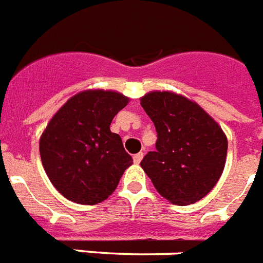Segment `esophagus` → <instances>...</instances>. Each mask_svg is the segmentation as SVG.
<instances>
[{
  "mask_svg": "<svg viewBox=\"0 0 263 263\" xmlns=\"http://www.w3.org/2000/svg\"><path fill=\"white\" fill-rule=\"evenodd\" d=\"M142 157H144V153L142 152L137 153V155H134L133 156V161L136 163V164H140V161L142 160Z\"/></svg>",
  "mask_w": 263,
  "mask_h": 263,
  "instance_id": "34e87169",
  "label": "esophagus"
}]
</instances>
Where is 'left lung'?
<instances>
[{
	"instance_id": "obj_1",
	"label": "left lung",
	"mask_w": 263,
	"mask_h": 263,
	"mask_svg": "<svg viewBox=\"0 0 263 263\" xmlns=\"http://www.w3.org/2000/svg\"><path fill=\"white\" fill-rule=\"evenodd\" d=\"M141 106L157 132L156 151L141 161L155 189L175 205L203 198L226 165L228 141L221 127L202 107L174 92H149Z\"/></svg>"
}]
</instances>
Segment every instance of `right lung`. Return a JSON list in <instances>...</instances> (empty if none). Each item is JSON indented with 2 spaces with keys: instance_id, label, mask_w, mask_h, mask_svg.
Listing matches in <instances>:
<instances>
[{
  "instance_id": "add662e5",
  "label": "right lung",
  "mask_w": 263,
  "mask_h": 263,
  "mask_svg": "<svg viewBox=\"0 0 263 263\" xmlns=\"http://www.w3.org/2000/svg\"><path fill=\"white\" fill-rule=\"evenodd\" d=\"M127 103L119 92L88 89L69 99L48 122L39 141L42 164L65 198L96 205L114 193L133 163L110 130Z\"/></svg>"
}]
</instances>
